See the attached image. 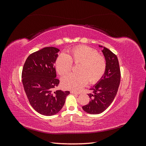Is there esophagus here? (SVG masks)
<instances>
[{"instance_id": "34e87169", "label": "esophagus", "mask_w": 146, "mask_h": 146, "mask_svg": "<svg viewBox=\"0 0 146 146\" xmlns=\"http://www.w3.org/2000/svg\"><path fill=\"white\" fill-rule=\"evenodd\" d=\"M70 93L74 94H80V93H79V92H76V91H70Z\"/></svg>"}]
</instances>
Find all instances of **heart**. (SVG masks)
Wrapping results in <instances>:
<instances>
[{
  "mask_svg": "<svg viewBox=\"0 0 146 146\" xmlns=\"http://www.w3.org/2000/svg\"><path fill=\"white\" fill-rule=\"evenodd\" d=\"M72 62L79 64L77 74H69L61 79V85L65 89L80 91L88 81L90 83L98 82L102 77L106 69L104 56L98 54L96 50L86 46H77L68 51V55L60 54L55 61L58 73L63 76L68 73L72 66Z\"/></svg>",
  "mask_w": 146,
  "mask_h": 146,
  "instance_id": "heart-1",
  "label": "heart"
}]
</instances>
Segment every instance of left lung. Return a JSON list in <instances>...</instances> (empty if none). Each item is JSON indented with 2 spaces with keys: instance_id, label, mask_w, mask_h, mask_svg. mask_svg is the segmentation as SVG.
Returning <instances> with one entry per match:
<instances>
[{
  "instance_id": "8db88e82",
  "label": "left lung",
  "mask_w": 146,
  "mask_h": 146,
  "mask_svg": "<svg viewBox=\"0 0 146 146\" xmlns=\"http://www.w3.org/2000/svg\"><path fill=\"white\" fill-rule=\"evenodd\" d=\"M106 61L105 71L100 80L90 90L93 94H88L91 100L82 107L85 112L98 114L104 112L111 105L116 96L121 81V72L117 57L108 48L102 46Z\"/></svg>"
}]
</instances>
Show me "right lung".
Here are the masks:
<instances>
[{"label": "right lung", "instance_id": "obj_1", "mask_svg": "<svg viewBox=\"0 0 146 146\" xmlns=\"http://www.w3.org/2000/svg\"><path fill=\"white\" fill-rule=\"evenodd\" d=\"M58 48L46 47L30 55L24 65L22 78L26 95L33 108L47 116L55 115L63 108L68 91L53 90L59 84L54 67Z\"/></svg>", "mask_w": 146, "mask_h": 146}]
</instances>
